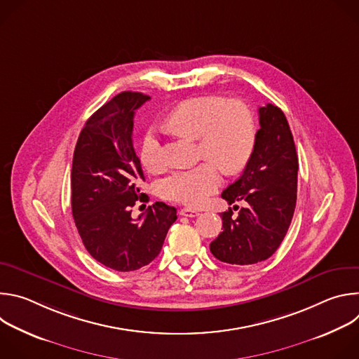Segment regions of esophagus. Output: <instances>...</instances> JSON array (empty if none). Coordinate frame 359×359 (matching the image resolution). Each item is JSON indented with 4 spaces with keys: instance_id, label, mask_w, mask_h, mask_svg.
<instances>
[{
    "instance_id": "34e87169",
    "label": "esophagus",
    "mask_w": 359,
    "mask_h": 359,
    "mask_svg": "<svg viewBox=\"0 0 359 359\" xmlns=\"http://www.w3.org/2000/svg\"><path fill=\"white\" fill-rule=\"evenodd\" d=\"M198 215H200L198 210H194L190 208H184L180 210V216H184V217H197Z\"/></svg>"
}]
</instances>
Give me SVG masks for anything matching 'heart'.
Here are the masks:
<instances>
[{"mask_svg":"<svg viewBox=\"0 0 359 359\" xmlns=\"http://www.w3.org/2000/svg\"><path fill=\"white\" fill-rule=\"evenodd\" d=\"M169 125L177 133L197 140L198 156L210 162L163 177L158 191L166 200L200 206L222 183L217 166L224 173H237L252 155L254 118L240 100H227L222 96L187 99L170 114ZM139 159L150 173L163 169L162 144L153 133L144 136Z\"/></svg>","mask_w":359,"mask_h":359,"instance_id":"heart-1","label":"heart"}]
</instances>
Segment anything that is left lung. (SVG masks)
<instances>
[{
    "label": "left lung",
    "instance_id": "8db88e82",
    "mask_svg": "<svg viewBox=\"0 0 359 359\" xmlns=\"http://www.w3.org/2000/svg\"><path fill=\"white\" fill-rule=\"evenodd\" d=\"M260 129L243 175L222 197L245 201L238 216L223 212V231L210 243L216 259L229 264H255L276 252L292 220L297 203L298 158L283 111L271 104L259 109ZM233 209H238L234 206Z\"/></svg>",
    "mask_w": 359,
    "mask_h": 359
}]
</instances>
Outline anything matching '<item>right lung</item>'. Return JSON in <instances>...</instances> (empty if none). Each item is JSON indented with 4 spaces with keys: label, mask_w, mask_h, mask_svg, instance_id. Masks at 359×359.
Wrapping results in <instances>:
<instances>
[{
    "label": "right lung",
    "mask_w": 359,
    "mask_h": 359,
    "mask_svg": "<svg viewBox=\"0 0 359 359\" xmlns=\"http://www.w3.org/2000/svg\"><path fill=\"white\" fill-rule=\"evenodd\" d=\"M150 96L121 92L99 108L79 133L72 161V216L92 257L116 271H135L155 260L176 209L162 201L136 220V200L147 201L132 133L135 111Z\"/></svg>",
    "instance_id": "add662e5"
}]
</instances>
